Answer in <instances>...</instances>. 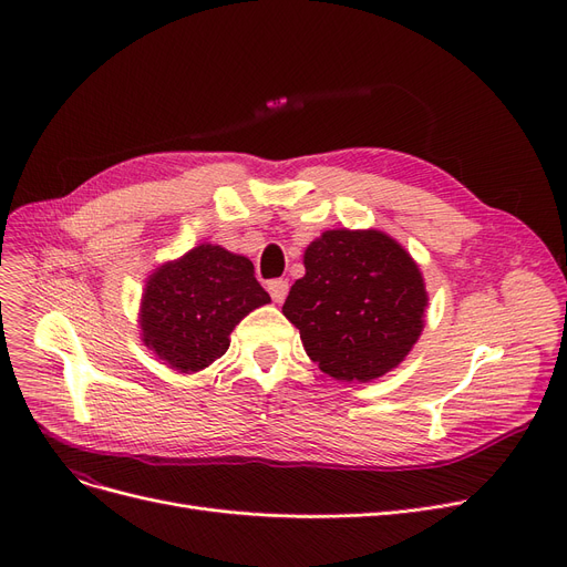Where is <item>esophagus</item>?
Here are the masks:
<instances>
[{
	"mask_svg": "<svg viewBox=\"0 0 567 567\" xmlns=\"http://www.w3.org/2000/svg\"><path fill=\"white\" fill-rule=\"evenodd\" d=\"M287 291H289L287 280H271V282H268V293H271V299L276 303H282L287 299Z\"/></svg>",
	"mask_w": 567,
	"mask_h": 567,
	"instance_id": "esophagus-1",
	"label": "esophagus"
}]
</instances>
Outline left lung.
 <instances>
[{"instance_id":"1","label":"left lung","mask_w":567,"mask_h":567,"mask_svg":"<svg viewBox=\"0 0 567 567\" xmlns=\"http://www.w3.org/2000/svg\"><path fill=\"white\" fill-rule=\"evenodd\" d=\"M303 264L282 315L310 361L338 381L365 383L395 370L419 342L430 301L404 246L381 229H326Z\"/></svg>"}]
</instances>
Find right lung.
Listing matches in <instances>:
<instances>
[{
  "label": "right lung",
  "mask_w": 567,
  "mask_h": 567,
  "mask_svg": "<svg viewBox=\"0 0 567 567\" xmlns=\"http://www.w3.org/2000/svg\"><path fill=\"white\" fill-rule=\"evenodd\" d=\"M271 303L248 257L199 244L163 261L146 278L137 326L163 365L195 374L229 349V336L252 310Z\"/></svg>",
  "instance_id": "add662e5"
}]
</instances>
